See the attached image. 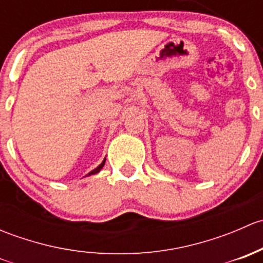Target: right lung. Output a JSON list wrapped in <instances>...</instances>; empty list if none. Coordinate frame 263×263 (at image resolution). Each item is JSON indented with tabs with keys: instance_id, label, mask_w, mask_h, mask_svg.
<instances>
[{
	"instance_id": "add662e5",
	"label": "right lung",
	"mask_w": 263,
	"mask_h": 263,
	"mask_svg": "<svg viewBox=\"0 0 263 263\" xmlns=\"http://www.w3.org/2000/svg\"><path fill=\"white\" fill-rule=\"evenodd\" d=\"M104 163H105V160H103V163L100 164V165L98 166V168H95L94 171H91V172H90V173L87 174V176H91V174H95V173H98V172H100V169H102L103 166H104Z\"/></svg>"
}]
</instances>
